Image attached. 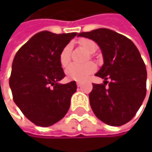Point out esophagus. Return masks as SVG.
Listing matches in <instances>:
<instances>
[{
  "label": "esophagus",
  "instance_id": "34e87169",
  "mask_svg": "<svg viewBox=\"0 0 152 152\" xmlns=\"http://www.w3.org/2000/svg\"><path fill=\"white\" fill-rule=\"evenodd\" d=\"M77 86L78 87H81V86H82V83H81V82H77Z\"/></svg>",
  "mask_w": 152,
  "mask_h": 152
}]
</instances>
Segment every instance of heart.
Listing matches in <instances>:
<instances>
[{"instance_id": "obj_1", "label": "heart", "mask_w": 152, "mask_h": 152, "mask_svg": "<svg viewBox=\"0 0 152 152\" xmlns=\"http://www.w3.org/2000/svg\"><path fill=\"white\" fill-rule=\"evenodd\" d=\"M79 45L88 54H93L96 49V44L90 39H82L79 41ZM71 45H67L64 47L59 56V61L62 66H67L70 61ZM96 70V65L93 63H86L84 65L71 64L66 69V74L68 79L75 81H84Z\"/></svg>"}]
</instances>
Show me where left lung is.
<instances>
[{"mask_svg": "<svg viewBox=\"0 0 152 152\" xmlns=\"http://www.w3.org/2000/svg\"><path fill=\"white\" fill-rule=\"evenodd\" d=\"M78 36L96 42L104 59L96 74L104 79V84H93L89 94L93 112L107 125L126 124L135 116L146 96L147 70L138 48L126 36L107 28L80 33Z\"/></svg>", "mask_w": 152, "mask_h": 152, "instance_id": "1", "label": "left lung"}]
</instances>
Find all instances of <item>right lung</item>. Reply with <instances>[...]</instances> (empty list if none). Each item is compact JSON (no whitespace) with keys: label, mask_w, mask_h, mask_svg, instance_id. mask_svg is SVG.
I'll list each match as a JSON object with an SVG mask.
<instances>
[{"label":"right lung","mask_w":152,"mask_h":152,"mask_svg":"<svg viewBox=\"0 0 152 152\" xmlns=\"http://www.w3.org/2000/svg\"><path fill=\"white\" fill-rule=\"evenodd\" d=\"M77 34H34L16 53L9 85L13 101L33 123L49 127L67 113L77 84H60L66 77L59 61L62 50Z\"/></svg>","instance_id":"right-lung-1"}]
</instances>
